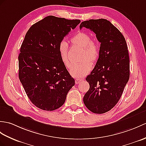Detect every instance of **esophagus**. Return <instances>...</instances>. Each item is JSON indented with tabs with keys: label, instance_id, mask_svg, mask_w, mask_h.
I'll return each mask as SVG.
<instances>
[{
	"label": "esophagus",
	"instance_id": "obj_1",
	"mask_svg": "<svg viewBox=\"0 0 146 146\" xmlns=\"http://www.w3.org/2000/svg\"><path fill=\"white\" fill-rule=\"evenodd\" d=\"M83 80H81V79H78V78H77V79H76L75 80V83L76 84H78L80 82H81V81H82Z\"/></svg>",
	"mask_w": 146,
	"mask_h": 146
}]
</instances>
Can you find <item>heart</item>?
<instances>
[{
	"label": "heart",
	"mask_w": 146,
	"mask_h": 146,
	"mask_svg": "<svg viewBox=\"0 0 146 146\" xmlns=\"http://www.w3.org/2000/svg\"><path fill=\"white\" fill-rule=\"evenodd\" d=\"M73 45L82 48L81 60H83L80 63L72 66L70 74L76 78L83 77L91 70L92 65L98 60L100 56V46L98 43L91 40V37L86 33L80 32L74 35L70 40ZM68 46L65 41L60 42L58 45V52L62 62L67 68L71 66L68 55Z\"/></svg>",
	"instance_id": "1"
}]
</instances>
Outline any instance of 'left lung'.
I'll return each mask as SVG.
<instances>
[{
	"instance_id": "left-lung-1",
	"label": "left lung",
	"mask_w": 146,
	"mask_h": 146,
	"mask_svg": "<svg viewBox=\"0 0 146 146\" xmlns=\"http://www.w3.org/2000/svg\"><path fill=\"white\" fill-rule=\"evenodd\" d=\"M89 29L101 43L100 56L86 77L90 89L83 97L91 112L103 114L116 105L129 79V57L124 36L106 19H91L81 22L80 28Z\"/></svg>"
}]
</instances>
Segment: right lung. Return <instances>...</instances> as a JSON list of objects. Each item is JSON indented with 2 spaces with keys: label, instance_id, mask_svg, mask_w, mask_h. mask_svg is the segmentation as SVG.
I'll use <instances>...</instances> for the list:
<instances>
[{
  "label": "right lung",
  "instance_id": "1",
  "mask_svg": "<svg viewBox=\"0 0 146 146\" xmlns=\"http://www.w3.org/2000/svg\"><path fill=\"white\" fill-rule=\"evenodd\" d=\"M80 20L50 15L27 32L19 56V77L27 96L40 109L53 111L65 103L74 85L61 59L58 45Z\"/></svg>",
  "mask_w": 146,
  "mask_h": 146
}]
</instances>
